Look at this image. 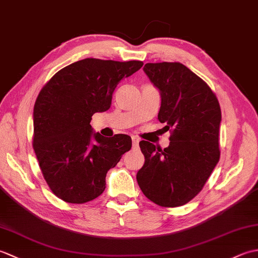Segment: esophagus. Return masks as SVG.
<instances>
[{"label":"esophagus","instance_id":"1","mask_svg":"<svg viewBox=\"0 0 258 258\" xmlns=\"http://www.w3.org/2000/svg\"><path fill=\"white\" fill-rule=\"evenodd\" d=\"M132 142H133V146L138 149V147H139V139L135 138V136H132Z\"/></svg>","mask_w":258,"mask_h":258}]
</instances>
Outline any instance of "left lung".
<instances>
[{"instance_id":"obj_1","label":"left lung","mask_w":258,"mask_h":258,"mask_svg":"<svg viewBox=\"0 0 258 258\" xmlns=\"http://www.w3.org/2000/svg\"><path fill=\"white\" fill-rule=\"evenodd\" d=\"M144 72L161 91L157 117L171 142L164 150L140 142L145 163L136 179L155 204L182 206L200 193L220 161L221 106L206 82L182 63H146Z\"/></svg>"}]
</instances>
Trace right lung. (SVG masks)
Masks as SVG:
<instances>
[{
  "label": "right lung",
  "mask_w": 258,
  "mask_h": 258,
  "mask_svg": "<svg viewBox=\"0 0 258 258\" xmlns=\"http://www.w3.org/2000/svg\"><path fill=\"white\" fill-rule=\"evenodd\" d=\"M141 61L84 58L54 74L37 95L33 149L48 187L62 201L83 204L105 189V177L132 147L128 135L93 133V114L105 112L120 80Z\"/></svg>",
  "instance_id": "obj_1"
}]
</instances>
